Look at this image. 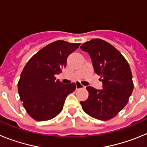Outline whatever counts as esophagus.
<instances>
[{"label":"esophagus","instance_id":"1","mask_svg":"<svg viewBox=\"0 0 147 147\" xmlns=\"http://www.w3.org/2000/svg\"><path fill=\"white\" fill-rule=\"evenodd\" d=\"M85 88V86L84 85H82L80 82H76V90H79V89H81V88Z\"/></svg>","mask_w":147,"mask_h":147}]
</instances>
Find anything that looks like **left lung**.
<instances>
[{"label":"left lung","instance_id":"obj_1","mask_svg":"<svg viewBox=\"0 0 147 147\" xmlns=\"http://www.w3.org/2000/svg\"><path fill=\"white\" fill-rule=\"evenodd\" d=\"M80 49L89 54L96 74L101 76L102 90L87 87L89 96L80 102L90 116L107 121L117 115L128 102L133 90V82L127 61L117 49L107 42L93 39Z\"/></svg>","mask_w":147,"mask_h":147}]
</instances>
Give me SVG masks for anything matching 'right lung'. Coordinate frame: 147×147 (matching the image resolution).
<instances>
[{"label": "right lung", "mask_w": 147, "mask_h": 147, "mask_svg": "<svg viewBox=\"0 0 147 147\" xmlns=\"http://www.w3.org/2000/svg\"><path fill=\"white\" fill-rule=\"evenodd\" d=\"M80 43L57 40L32 57L18 82L20 98L28 115L36 121L53 119L62 111L66 97L76 89L75 83L62 84L55 75L66 67L67 57Z\"/></svg>", "instance_id": "add662e5"}]
</instances>
